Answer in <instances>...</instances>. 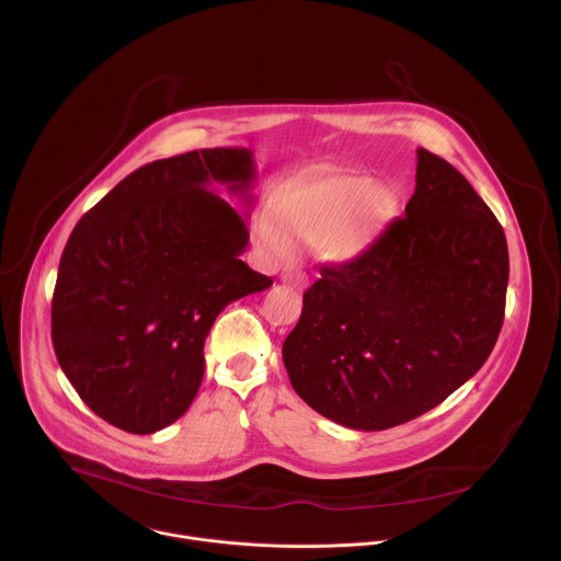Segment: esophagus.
<instances>
[{"label":"esophagus","instance_id":"1","mask_svg":"<svg viewBox=\"0 0 561 561\" xmlns=\"http://www.w3.org/2000/svg\"><path fill=\"white\" fill-rule=\"evenodd\" d=\"M282 282H284L286 286H290V288H297V290H304V288L308 286V279H306V275H301V273H284V275H282Z\"/></svg>","mask_w":561,"mask_h":561}]
</instances>
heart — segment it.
Masks as SVG:
<instances>
[{
    "label": "heart",
    "mask_w": 561,
    "mask_h": 561,
    "mask_svg": "<svg viewBox=\"0 0 561 561\" xmlns=\"http://www.w3.org/2000/svg\"><path fill=\"white\" fill-rule=\"evenodd\" d=\"M397 213V197L364 175H329L288 186L282 202H266L255 239L268 264L297 257L299 238L331 264H351L373 244Z\"/></svg>",
    "instance_id": "1"
}]
</instances>
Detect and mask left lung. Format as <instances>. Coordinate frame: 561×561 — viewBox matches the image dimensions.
<instances>
[{"instance_id":"obj_1","label":"left lung","mask_w":561,"mask_h":561,"mask_svg":"<svg viewBox=\"0 0 561 561\" xmlns=\"http://www.w3.org/2000/svg\"><path fill=\"white\" fill-rule=\"evenodd\" d=\"M415 195L359 260L324 266L282 346L304 402L346 428L411 422L489 359L504 322L508 247L446 159L417 148Z\"/></svg>"}]
</instances>
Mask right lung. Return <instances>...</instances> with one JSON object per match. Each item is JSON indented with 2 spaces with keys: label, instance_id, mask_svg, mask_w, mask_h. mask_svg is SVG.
Wrapping results in <instances>:
<instances>
[{
  "label": "right lung",
  "instance_id": "obj_1",
  "mask_svg": "<svg viewBox=\"0 0 561 561\" xmlns=\"http://www.w3.org/2000/svg\"><path fill=\"white\" fill-rule=\"evenodd\" d=\"M253 150L202 148L122 180L72 228L50 329L57 362L104 422L150 435L178 422L204 377L215 317L273 279L239 260L247 217L210 184L253 204Z\"/></svg>",
  "mask_w": 561,
  "mask_h": 561
}]
</instances>
